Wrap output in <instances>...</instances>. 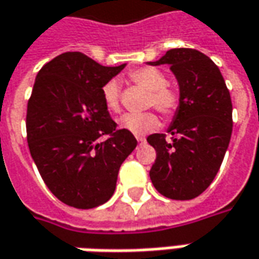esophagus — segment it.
I'll list each match as a JSON object with an SVG mask.
<instances>
[{"mask_svg": "<svg viewBox=\"0 0 259 259\" xmlns=\"http://www.w3.org/2000/svg\"><path fill=\"white\" fill-rule=\"evenodd\" d=\"M136 139H137V142H139V143H140V144H143L144 142H146V139H144L143 136H137Z\"/></svg>", "mask_w": 259, "mask_h": 259, "instance_id": "1", "label": "esophagus"}]
</instances>
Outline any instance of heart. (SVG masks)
I'll use <instances>...</instances> for the list:
<instances>
[{"label": "heart", "instance_id": "heart-1", "mask_svg": "<svg viewBox=\"0 0 259 259\" xmlns=\"http://www.w3.org/2000/svg\"><path fill=\"white\" fill-rule=\"evenodd\" d=\"M127 78L137 86L143 88L144 91H149L144 103L146 107H154L166 117H171L179 112L181 106L180 91L167 83L166 75L160 69L153 66H142L130 70ZM102 96L110 112H120V89L116 80H109L103 85ZM120 126L136 136H142L159 127V117L154 112L126 115L120 119Z\"/></svg>", "mask_w": 259, "mask_h": 259}]
</instances>
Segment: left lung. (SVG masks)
<instances>
[{
	"instance_id": "obj_1",
	"label": "left lung",
	"mask_w": 259,
	"mask_h": 259,
	"mask_svg": "<svg viewBox=\"0 0 259 259\" xmlns=\"http://www.w3.org/2000/svg\"><path fill=\"white\" fill-rule=\"evenodd\" d=\"M152 65L168 63L179 80L181 106L164 133L147 142L157 153L153 186L167 198L191 200L214 180L233 133V103L218 66L191 48H174Z\"/></svg>"
}]
</instances>
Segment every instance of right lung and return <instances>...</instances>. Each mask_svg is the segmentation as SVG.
Masks as SVG:
<instances>
[{
  "label": "right lung",
  "mask_w": 259,
  "mask_h": 259,
  "mask_svg": "<svg viewBox=\"0 0 259 259\" xmlns=\"http://www.w3.org/2000/svg\"><path fill=\"white\" fill-rule=\"evenodd\" d=\"M123 68L65 52L36 75L26 107V140L42 180L66 205L88 210L106 203L122 163L136 149V137L117 129L102 96L103 85Z\"/></svg>",
  "instance_id": "obj_1"
}]
</instances>
